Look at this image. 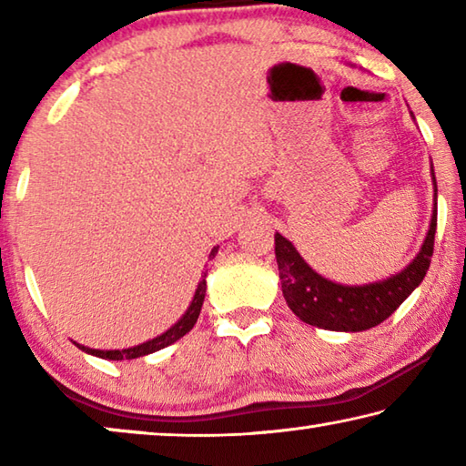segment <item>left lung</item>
<instances>
[{"label": "left lung", "mask_w": 466, "mask_h": 466, "mask_svg": "<svg viewBox=\"0 0 466 466\" xmlns=\"http://www.w3.org/2000/svg\"><path fill=\"white\" fill-rule=\"evenodd\" d=\"M431 180L433 197H438L433 168ZM436 224L438 209L433 203L430 230L413 261L400 273L390 275L382 281L366 283V286H343V283L322 278L299 257L294 244L283 238L279 232H275V258L279 267L281 291L289 310L306 325L327 330L358 333V330L380 325L411 296V291L420 286L428 273L433 255Z\"/></svg>", "instance_id": "1"}]
</instances>
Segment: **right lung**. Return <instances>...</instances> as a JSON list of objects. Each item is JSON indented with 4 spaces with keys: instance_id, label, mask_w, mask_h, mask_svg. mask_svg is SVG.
I'll return each instance as SVG.
<instances>
[{
    "instance_id": "obj_1",
    "label": "right lung",
    "mask_w": 466,
    "mask_h": 466,
    "mask_svg": "<svg viewBox=\"0 0 466 466\" xmlns=\"http://www.w3.org/2000/svg\"><path fill=\"white\" fill-rule=\"evenodd\" d=\"M219 247H214L209 252V258L216 257ZM205 275H201V281L199 286H197L195 289V296L191 299V306H188L187 312L180 317L178 322H175L167 333L157 335L156 339H149V341L141 343V345H136V347H129V350H90V347H84L80 343H76L77 347H80L82 351L90 353V356H96V358H102V360H136V358H141V356H147V353H154L157 350H164V347H168L170 343L178 341L180 337H185L188 330H191L195 327L197 319H199V312H201V306H203V299H205V289H208V283H205Z\"/></svg>"
}]
</instances>
